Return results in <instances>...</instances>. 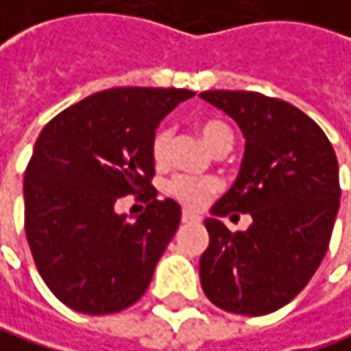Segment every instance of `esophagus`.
Segmentation results:
<instances>
[{"mask_svg":"<svg viewBox=\"0 0 351 351\" xmlns=\"http://www.w3.org/2000/svg\"><path fill=\"white\" fill-rule=\"evenodd\" d=\"M182 221H184V223H200V216L191 212V210H184V212H182Z\"/></svg>","mask_w":351,"mask_h":351,"instance_id":"obj_1","label":"esophagus"}]
</instances>
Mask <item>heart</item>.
Masks as SVG:
<instances>
[{
    "label": "heart",
    "mask_w": 351,
    "mask_h": 351,
    "mask_svg": "<svg viewBox=\"0 0 351 351\" xmlns=\"http://www.w3.org/2000/svg\"><path fill=\"white\" fill-rule=\"evenodd\" d=\"M196 131L202 137L210 151L220 153L230 151L234 145V131L232 128L216 117H206L196 123ZM169 143H171V131L169 128H159L151 139V157L157 165H162L169 157ZM220 184L214 178H198V176L178 175L169 182V194L186 208H202V206L218 192Z\"/></svg>",
    "instance_id": "heart-1"
}]
</instances>
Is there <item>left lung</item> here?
Wrapping results in <instances>:
<instances>
[{"mask_svg":"<svg viewBox=\"0 0 351 351\" xmlns=\"http://www.w3.org/2000/svg\"><path fill=\"white\" fill-rule=\"evenodd\" d=\"M200 98L232 115L245 137L236 182L204 221L202 289L228 313H275L308 285L328 252L342 192L334 147L289 101L245 90ZM234 211L254 218L245 232L232 234L219 221Z\"/></svg>","mask_w":351,"mask_h":351,"instance_id":"1","label":"left lung"}]
</instances>
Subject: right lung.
Segmentation results:
<instances>
[{
    "label": "right lung",
    "instance_id": "right-lung-1",
    "mask_svg": "<svg viewBox=\"0 0 351 351\" xmlns=\"http://www.w3.org/2000/svg\"><path fill=\"white\" fill-rule=\"evenodd\" d=\"M182 88H112L54 115L23 180L25 234L38 275L82 314H112L143 297L180 223L175 200H157L151 139L184 99ZM146 204L137 221L114 212L121 195Z\"/></svg>",
    "mask_w": 351,
    "mask_h": 351
}]
</instances>
